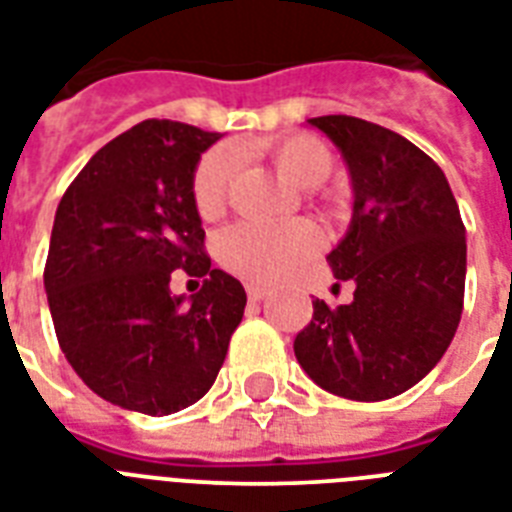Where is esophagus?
<instances>
[{
  "label": "esophagus",
  "mask_w": 512,
  "mask_h": 512,
  "mask_svg": "<svg viewBox=\"0 0 512 512\" xmlns=\"http://www.w3.org/2000/svg\"><path fill=\"white\" fill-rule=\"evenodd\" d=\"M247 295L249 300H263V297L268 295V289L260 287V284H247Z\"/></svg>",
  "instance_id": "obj_1"
}]
</instances>
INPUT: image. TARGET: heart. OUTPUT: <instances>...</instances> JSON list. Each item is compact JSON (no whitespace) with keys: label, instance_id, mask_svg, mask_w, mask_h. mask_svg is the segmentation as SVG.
<instances>
[{"label":"heart","instance_id":"heart-1","mask_svg":"<svg viewBox=\"0 0 512 512\" xmlns=\"http://www.w3.org/2000/svg\"><path fill=\"white\" fill-rule=\"evenodd\" d=\"M239 154L268 156L276 172L300 191L319 188L332 172V151L313 135L244 143ZM233 172L236 151L220 146L204 154L193 175V204L201 217L212 220L223 212ZM217 252L228 271L252 281H273L295 271L316 252V233L308 225L239 223L220 236Z\"/></svg>","mask_w":512,"mask_h":512}]
</instances>
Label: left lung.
<instances>
[{
	"label": "left lung",
	"instance_id": "8db88e82",
	"mask_svg": "<svg viewBox=\"0 0 512 512\" xmlns=\"http://www.w3.org/2000/svg\"><path fill=\"white\" fill-rule=\"evenodd\" d=\"M340 151L353 215L327 263L353 303H313L295 356L319 388L385 401L425 377L462 316L468 244L449 180L398 132L356 116L308 119Z\"/></svg>",
	"mask_w": 512,
	"mask_h": 512
}]
</instances>
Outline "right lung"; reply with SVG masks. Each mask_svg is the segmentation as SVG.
<instances>
[{
  "instance_id": "obj_1",
  "label": "right lung",
  "mask_w": 512,
  "mask_h": 512,
  "mask_svg": "<svg viewBox=\"0 0 512 512\" xmlns=\"http://www.w3.org/2000/svg\"><path fill=\"white\" fill-rule=\"evenodd\" d=\"M217 132L148 119L100 148L52 223L44 292L60 350L92 393L164 417L215 382L247 292L204 255L193 175ZM183 267L205 284L172 296Z\"/></svg>"
}]
</instances>
